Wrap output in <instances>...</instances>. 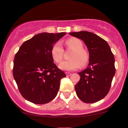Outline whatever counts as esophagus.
I'll return each mask as SVG.
<instances>
[{"label": "esophagus", "instance_id": "1", "mask_svg": "<svg viewBox=\"0 0 128 128\" xmlns=\"http://www.w3.org/2000/svg\"><path fill=\"white\" fill-rule=\"evenodd\" d=\"M66 75H67V76H71L72 73H69V72H66Z\"/></svg>", "mask_w": 128, "mask_h": 128}]
</instances>
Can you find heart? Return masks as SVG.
<instances>
[{"instance_id": "obj_1", "label": "heart", "mask_w": 128, "mask_h": 128, "mask_svg": "<svg viewBox=\"0 0 128 128\" xmlns=\"http://www.w3.org/2000/svg\"><path fill=\"white\" fill-rule=\"evenodd\" d=\"M66 44L69 49L73 50V52L70 56L71 60L61 62L59 64V68L66 71H72L79 68L81 65H86L89 56L83 49L82 42L77 38L72 37L66 41ZM63 54L64 50L60 42L54 44L51 49V55L55 62L58 63L62 60Z\"/></svg>"}]
</instances>
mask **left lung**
I'll list each match as a JSON object with an SVG mask.
<instances>
[{
    "label": "left lung",
    "mask_w": 128,
    "mask_h": 128,
    "mask_svg": "<svg viewBox=\"0 0 128 128\" xmlns=\"http://www.w3.org/2000/svg\"><path fill=\"white\" fill-rule=\"evenodd\" d=\"M82 40L89 52V64L78 73L80 80L74 86L76 94L87 104L100 100L106 96L116 73L115 60L109 44L105 40L88 31L70 32Z\"/></svg>",
    "instance_id": "left-lung-1"
}]
</instances>
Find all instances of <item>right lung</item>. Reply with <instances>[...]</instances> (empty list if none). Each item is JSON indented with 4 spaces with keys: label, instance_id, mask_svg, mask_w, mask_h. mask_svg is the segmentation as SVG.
<instances>
[{
    "label": "right lung",
    "instance_id": "right-lung-1",
    "mask_svg": "<svg viewBox=\"0 0 128 128\" xmlns=\"http://www.w3.org/2000/svg\"><path fill=\"white\" fill-rule=\"evenodd\" d=\"M42 32L22 44L14 60L13 76L24 99L44 104L57 95L60 80L66 75L54 62L51 49L66 35Z\"/></svg>",
    "mask_w": 128,
    "mask_h": 128
}]
</instances>
